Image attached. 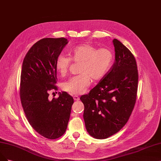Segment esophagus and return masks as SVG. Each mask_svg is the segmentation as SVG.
<instances>
[{"mask_svg":"<svg viewBox=\"0 0 161 161\" xmlns=\"http://www.w3.org/2000/svg\"><path fill=\"white\" fill-rule=\"evenodd\" d=\"M73 98H74L75 101H79V100L80 99L78 96H73Z\"/></svg>","mask_w":161,"mask_h":161,"instance_id":"obj_1","label":"esophagus"}]
</instances>
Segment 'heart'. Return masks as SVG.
<instances>
[{
    "instance_id": "heart-1",
    "label": "heart",
    "mask_w": 161,
    "mask_h": 161,
    "mask_svg": "<svg viewBox=\"0 0 161 161\" xmlns=\"http://www.w3.org/2000/svg\"><path fill=\"white\" fill-rule=\"evenodd\" d=\"M70 58L59 54L56 58V69L62 75L69 70L71 60L80 61L78 75L72 76L63 84V89L72 95L84 93L93 80L102 79L108 73L113 63L114 55L108 48H101L90 44H83L70 48Z\"/></svg>"
}]
</instances>
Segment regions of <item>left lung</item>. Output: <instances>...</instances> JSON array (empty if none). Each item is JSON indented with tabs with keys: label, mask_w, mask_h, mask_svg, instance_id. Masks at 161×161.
I'll list each match as a JSON object with an SVG mask.
<instances>
[{
	"label": "left lung",
	"mask_w": 161,
	"mask_h": 161,
	"mask_svg": "<svg viewBox=\"0 0 161 161\" xmlns=\"http://www.w3.org/2000/svg\"><path fill=\"white\" fill-rule=\"evenodd\" d=\"M115 60L110 70L88 95L84 104L85 127L91 136L104 139L126 125L136 99L138 75L136 60L119 40L113 39Z\"/></svg>",
	"instance_id": "8db88e82"
}]
</instances>
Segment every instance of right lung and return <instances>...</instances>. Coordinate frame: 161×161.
<instances>
[{"label": "right lung", "instance_id": "1", "mask_svg": "<svg viewBox=\"0 0 161 161\" xmlns=\"http://www.w3.org/2000/svg\"><path fill=\"white\" fill-rule=\"evenodd\" d=\"M68 43L65 38H45L29 49L23 60L20 97L26 117L38 134L48 139L66 131L73 98L59 92L58 98L48 99V91L57 90L56 58Z\"/></svg>", "mask_w": 161, "mask_h": 161}]
</instances>
